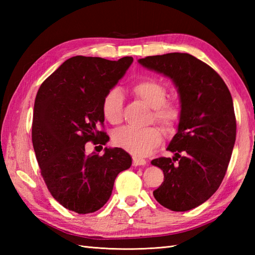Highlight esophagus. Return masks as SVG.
Returning <instances> with one entry per match:
<instances>
[{
  "label": "esophagus",
  "instance_id": "1",
  "mask_svg": "<svg viewBox=\"0 0 255 255\" xmlns=\"http://www.w3.org/2000/svg\"><path fill=\"white\" fill-rule=\"evenodd\" d=\"M132 164L134 166H138V165H144L147 164V161L143 158H140V156H133L132 158Z\"/></svg>",
  "mask_w": 255,
  "mask_h": 255
}]
</instances>
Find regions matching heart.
Listing matches in <instances>:
<instances>
[{
  "label": "heart",
  "instance_id": "heart-1",
  "mask_svg": "<svg viewBox=\"0 0 255 255\" xmlns=\"http://www.w3.org/2000/svg\"><path fill=\"white\" fill-rule=\"evenodd\" d=\"M138 99L153 108L154 121L166 129H171L180 118V110L174 103L165 102L166 90L154 80H142L132 88ZM124 96L118 88H113L105 94L102 102L103 116L108 123L119 124L123 117ZM113 140L118 147L136 155H147L162 141V133L158 128L123 127L114 132Z\"/></svg>",
  "mask_w": 255,
  "mask_h": 255
}]
</instances>
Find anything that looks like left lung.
Here are the masks:
<instances>
[{
    "mask_svg": "<svg viewBox=\"0 0 255 255\" xmlns=\"http://www.w3.org/2000/svg\"><path fill=\"white\" fill-rule=\"evenodd\" d=\"M138 62L171 79L181 104L176 133L167 145L174 155L151 161L164 174L153 196L170 210H191L213 196L226 175L237 129L231 94L214 69L188 53Z\"/></svg>",
    "mask_w": 255,
    "mask_h": 255,
    "instance_id": "obj_1",
    "label": "left lung"
}]
</instances>
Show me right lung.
Listing matches in <instances>:
<instances>
[{
  "label": "right lung",
  "instance_id": "add662e5",
  "mask_svg": "<svg viewBox=\"0 0 255 255\" xmlns=\"http://www.w3.org/2000/svg\"><path fill=\"white\" fill-rule=\"evenodd\" d=\"M132 61L131 57L111 61L75 56L38 90L31 128L36 158L53 198L74 213L90 214L102 208L111 197L117 175L131 166L130 154L122 148L106 147L103 155L86 154L85 143L105 145L110 140L104 131L97 130L105 119L102 102Z\"/></svg>",
  "mask_w": 255,
  "mask_h": 255
}]
</instances>
